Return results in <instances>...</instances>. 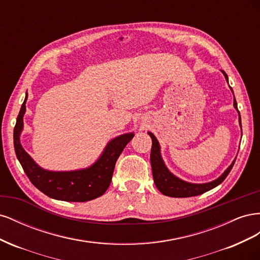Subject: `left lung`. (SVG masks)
<instances>
[{
	"label": "left lung",
	"mask_w": 260,
	"mask_h": 260,
	"mask_svg": "<svg viewBox=\"0 0 260 260\" xmlns=\"http://www.w3.org/2000/svg\"><path fill=\"white\" fill-rule=\"evenodd\" d=\"M226 82L229 81V78H228V75L221 70ZM229 83V82H228ZM230 89L233 93V90L230 86ZM233 106L237 109L239 113V122H240V127L242 130V123H241V116L240 112L238 109V103L235 101L233 102ZM148 136L152 139V149H151V165H152V172H153V178H154V182L156 187L158 188L159 192L162 193L166 196H170V198H191V196H196L205 193L211 188L216 187L219 185L222 181L226 178V176L229 175V172L231 171L233 165L235 162V159L232 161V164L228 167L223 174L217 178L214 181H210V182L207 183H191L187 182V181H184L182 179L178 178L175 176L172 172L169 171L166 165H165L162 157L160 154V145L158 140L156 139V137L153 135L152 132H147Z\"/></svg>",
	"instance_id": "1"
}]
</instances>
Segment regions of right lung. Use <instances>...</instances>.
I'll use <instances>...</instances> for the list:
<instances>
[{
  "mask_svg": "<svg viewBox=\"0 0 260 260\" xmlns=\"http://www.w3.org/2000/svg\"><path fill=\"white\" fill-rule=\"evenodd\" d=\"M27 99L28 94L26 93L14 128V147L21 167L31 183L49 198L58 201L88 202L103 195L111 184L118 157L135 137V133H124L109 141L98 160L88 168L70 171L46 170L31 158L20 143Z\"/></svg>",
  "mask_w": 260,
  "mask_h": 260,
  "instance_id": "add662e5",
  "label": "right lung"
}]
</instances>
